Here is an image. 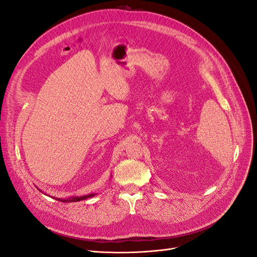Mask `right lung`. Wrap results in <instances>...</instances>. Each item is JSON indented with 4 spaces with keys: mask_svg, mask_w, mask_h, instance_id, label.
I'll list each match as a JSON object with an SVG mask.
<instances>
[{
    "mask_svg": "<svg viewBox=\"0 0 257 257\" xmlns=\"http://www.w3.org/2000/svg\"><path fill=\"white\" fill-rule=\"evenodd\" d=\"M94 196V194H91V195H85V196H81V197H73V198H67V199H58L63 201V203H72V201H79V200H83V199H87L89 197Z\"/></svg>",
    "mask_w": 257,
    "mask_h": 257,
    "instance_id": "add662e5",
    "label": "right lung"
}]
</instances>
